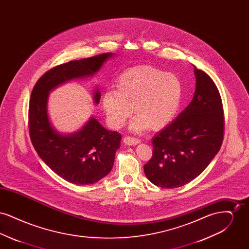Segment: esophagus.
<instances>
[{"mask_svg": "<svg viewBox=\"0 0 249 249\" xmlns=\"http://www.w3.org/2000/svg\"><path fill=\"white\" fill-rule=\"evenodd\" d=\"M123 142L125 144H128V145H134V144H137L140 142V140L135 138V137H131V136H125L123 138Z\"/></svg>", "mask_w": 249, "mask_h": 249, "instance_id": "obj_1", "label": "esophagus"}]
</instances>
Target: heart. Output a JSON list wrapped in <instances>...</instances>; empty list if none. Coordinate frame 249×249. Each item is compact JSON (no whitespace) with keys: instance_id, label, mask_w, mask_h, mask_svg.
I'll list each match as a JSON object with an SVG mask.
<instances>
[{"instance_id":"heart-1","label":"heart","mask_w":249,"mask_h":249,"mask_svg":"<svg viewBox=\"0 0 249 249\" xmlns=\"http://www.w3.org/2000/svg\"><path fill=\"white\" fill-rule=\"evenodd\" d=\"M181 100L182 85L175 73L141 65L119 75L117 89H108L103 95V107L108 123L115 129L126 123L133 107L136 116L130 130H159L176 117Z\"/></svg>"}]
</instances>
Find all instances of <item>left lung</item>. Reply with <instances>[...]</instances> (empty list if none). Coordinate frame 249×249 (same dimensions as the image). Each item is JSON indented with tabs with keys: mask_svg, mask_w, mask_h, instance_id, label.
I'll list each match as a JSON object with an SVG mask.
<instances>
[{
	"mask_svg": "<svg viewBox=\"0 0 249 249\" xmlns=\"http://www.w3.org/2000/svg\"><path fill=\"white\" fill-rule=\"evenodd\" d=\"M196 89L190 105L152 140L153 154L143 165L146 178L163 189L188 184L217 154L224 137V111L211 77L194 66Z\"/></svg>",
	"mask_w": 249,
	"mask_h": 249,
	"instance_id": "obj_1",
	"label": "left lung"
}]
</instances>
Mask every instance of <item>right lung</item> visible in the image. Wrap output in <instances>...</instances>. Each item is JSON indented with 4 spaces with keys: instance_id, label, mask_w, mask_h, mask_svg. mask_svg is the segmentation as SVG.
I'll use <instances>...</instances> for the list:
<instances>
[{
    "instance_id": "add662e5",
    "label": "right lung",
    "mask_w": 249,
    "mask_h": 249,
    "mask_svg": "<svg viewBox=\"0 0 249 249\" xmlns=\"http://www.w3.org/2000/svg\"><path fill=\"white\" fill-rule=\"evenodd\" d=\"M112 53L71 60L46 71L36 82L29 105V131L33 145L44 162L59 177L76 184H93L111 171L121 134L105 129L91 118L83 129L71 135L54 130L48 115V92L73 78L94 74ZM96 90L94 101L100 102Z\"/></svg>"
}]
</instances>
